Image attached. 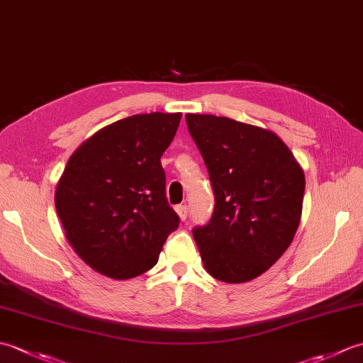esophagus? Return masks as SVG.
Instances as JSON below:
<instances>
[{"label": "esophagus", "instance_id": "esophagus-1", "mask_svg": "<svg viewBox=\"0 0 363 363\" xmlns=\"http://www.w3.org/2000/svg\"><path fill=\"white\" fill-rule=\"evenodd\" d=\"M176 212H177V215H179V218H181L182 221L187 220V217H189V207H187L186 204L176 206Z\"/></svg>", "mask_w": 363, "mask_h": 363}]
</instances>
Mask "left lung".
<instances>
[{
	"instance_id": "8db88e82",
	"label": "left lung",
	"mask_w": 363,
	"mask_h": 363,
	"mask_svg": "<svg viewBox=\"0 0 363 363\" xmlns=\"http://www.w3.org/2000/svg\"><path fill=\"white\" fill-rule=\"evenodd\" d=\"M209 172L215 207L194 229L215 279L240 284L265 273L289 248L306 189L296 159L272 130L215 115H186Z\"/></svg>"
}]
</instances>
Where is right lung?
I'll list each match as a JSON object with an SVG mask.
<instances>
[{
  "label": "right lung",
  "instance_id": "1",
  "mask_svg": "<svg viewBox=\"0 0 363 363\" xmlns=\"http://www.w3.org/2000/svg\"><path fill=\"white\" fill-rule=\"evenodd\" d=\"M181 113H137L98 130L68 159L56 189L65 235L89 267L130 279L157 264L179 226L160 157Z\"/></svg>",
  "mask_w": 363,
  "mask_h": 363
}]
</instances>
